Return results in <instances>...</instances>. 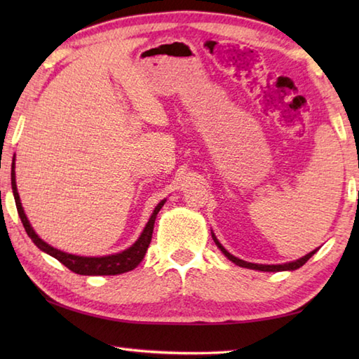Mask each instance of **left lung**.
Instances as JSON below:
<instances>
[{"label":"left lung","mask_w":359,"mask_h":359,"mask_svg":"<svg viewBox=\"0 0 359 359\" xmlns=\"http://www.w3.org/2000/svg\"><path fill=\"white\" fill-rule=\"evenodd\" d=\"M212 239H215V242H216V245L220 248V251H222V253L230 259V261H233L236 265H239V266H245V269H251V270H261V271H284V270H296V269H299V266H302L304 264H306L309 259L315 255V251H311V253H309L307 256H304V257H301V259H297V261H294V262H288V264H282V265H259V264H251V262H245V261H242V259H238V257H234L233 255H230L228 253V251L220 245L219 243V241L215 238V234H212Z\"/></svg>","instance_id":"1"}]
</instances>
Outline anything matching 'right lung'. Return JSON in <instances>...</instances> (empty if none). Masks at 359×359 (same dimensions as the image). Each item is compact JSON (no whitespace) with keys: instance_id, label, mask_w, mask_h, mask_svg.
<instances>
[{"instance_id":"1","label":"right lung","mask_w":359,"mask_h":359,"mask_svg":"<svg viewBox=\"0 0 359 359\" xmlns=\"http://www.w3.org/2000/svg\"><path fill=\"white\" fill-rule=\"evenodd\" d=\"M15 165H12V189H13V196H15V203H17V210L20 219L22 222V226L27 233V236L35 245L40 248L44 253H48L50 256H53L57 261L62 262L65 266H67L71 271L77 273V274H86V276H111V274H121L126 271L134 270L137 265L142 262V259L144 257V253L151 243V238H152V230H154V222H156V216L157 212L160 211V208L163 207L165 201L160 202L152 216L149 219V222L144 226V230L142 233V236L137 242L134 243L133 247H129L128 250L121 251L118 255H111V256H103V257H83V256H74V255H67L60 251L57 248H53L50 245H48L44 241H41L38 236L35 234V231L30 226L29 220L22 211L21 202H20V196L17 191V184H15Z\"/></svg>"}]
</instances>
